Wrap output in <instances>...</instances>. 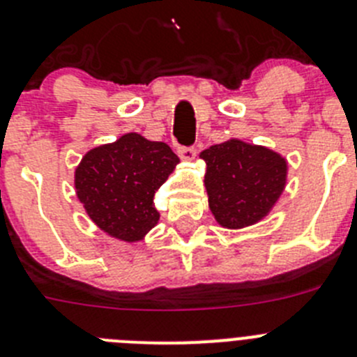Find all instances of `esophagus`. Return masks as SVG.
<instances>
[{
	"label": "esophagus",
	"instance_id": "esophagus-1",
	"mask_svg": "<svg viewBox=\"0 0 357 357\" xmlns=\"http://www.w3.org/2000/svg\"><path fill=\"white\" fill-rule=\"evenodd\" d=\"M196 149L195 146H178V155H181L182 161H192L196 157Z\"/></svg>",
	"mask_w": 357,
	"mask_h": 357
}]
</instances>
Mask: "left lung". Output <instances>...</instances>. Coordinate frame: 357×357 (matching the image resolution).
I'll list each match as a JSON object with an SVG mask.
<instances>
[{"label":"left lung","instance_id":"1","mask_svg":"<svg viewBox=\"0 0 357 357\" xmlns=\"http://www.w3.org/2000/svg\"><path fill=\"white\" fill-rule=\"evenodd\" d=\"M208 208L223 228L238 230L266 218L287 185V159L267 146L231 138L204 150Z\"/></svg>","mask_w":357,"mask_h":357}]
</instances>
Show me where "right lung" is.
Segmentation results:
<instances>
[{"mask_svg":"<svg viewBox=\"0 0 357 357\" xmlns=\"http://www.w3.org/2000/svg\"><path fill=\"white\" fill-rule=\"evenodd\" d=\"M178 162L166 143L127 132L84 153L74 173L76 195L100 230L138 243L159 221L153 195Z\"/></svg>","mask_w":357,"mask_h":357,"instance_id":"obj_1","label":"right lung"}]
</instances>
